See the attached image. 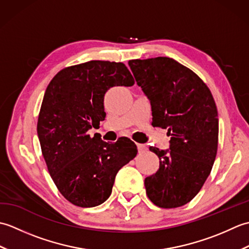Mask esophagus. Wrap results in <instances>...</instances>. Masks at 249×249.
<instances>
[{"instance_id": "esophagus-1", "label": "esophagus", "mask_w": 249, "mask_h": 249, "mask_svg": "<svg viewBox=\"0 0 249 249\" xmlns=\"http://www.w3.org/2000/svg\"><path fill=\"white\" fill-rule=\"evenodd\" d=\"M137 146H138V151L139 153H143L147 150V146L145 144H141V143H137Z\"/></svg>"}]
</instances>
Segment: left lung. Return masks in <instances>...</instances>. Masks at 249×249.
Masks as SVG:
<instances>
[{"label": "left lung", "mask_w": 249, "mask_h": 249, "mask_svg": "<svg viewBox=\"0 0 249 249\" xmlns=\"http://www.w3.org/2000/svg\"><path fill=\"white\" fill-rule=\"evenodd\" d=\"M136 82L150 100L153 126L167 128L168 150L151 146L160 169L144 179L149 199L163 209L195 198L210 176L217 153L218 114L209 88L171 57L128 62Z\"/></svg>", "instance_id": "left-lung-1"}]
</instances>
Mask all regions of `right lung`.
I'll list each match as a JSON object with an SVG mask.
<instances>
[{
  "instance_id": "add662e5",
  "label": "right lung",
  "mask_w": 249,
  "mask_h": 249,
  "mask_svg": "<svg viewBox=\"0 0 249 249\" xmlns=\"http://www.w3.org/2000/svg\"><path fill=\"white\" fill-rule=\"evenodd\" d=\"M134 83L123 63L89 61L62 70L47 87L37 135L52 179L72 204L104 203L116 173L136 157L137 146L127 138L107 143L87 134L106 118V92Z\"/></svg>"
}]
</instances>
